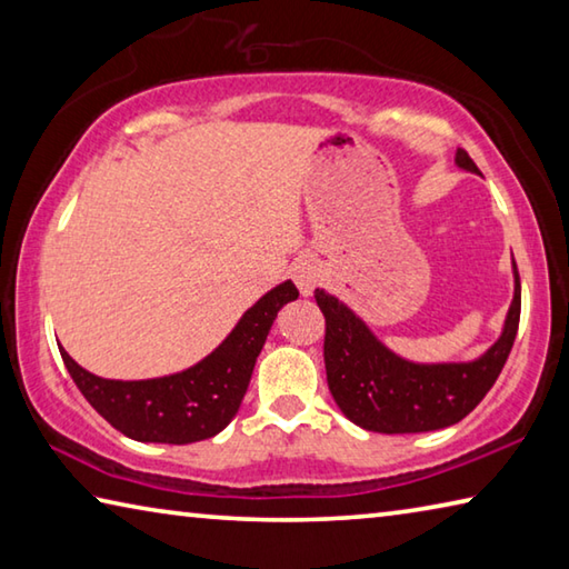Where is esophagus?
I'll use <instances>...</instances> for the list:
<instances>
[{"label":"esophagus","instance_id":"1","mask_svg":"<svg viewBox=\"0 0 569 569\" xmlns=\"http://www.w3.org/2000/svg\"><path fill=\"white\" fill-rule=\"evenodd\" d=\"M291 276H293V283L298 286V291H301L303 298L313 296L316 286H319V281H321L319 266H316L311 258H298L291 268Z\"/></svg>","mask_w":569,"mask_h":569}]
</instances>
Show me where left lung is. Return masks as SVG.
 I'll return each instance as SVG.
<instances>
[{"label": "left lung", "mask_w": 569, "mask_h": 569, "mask_svg": "<svg viewBox=\"0 0 569 569\" xmlns=\"http://www.w3.org/2000/svg\"><path fill=\"white\" fill-rule=\"evenodd\" d=\"M455 162L457 168L479 176V168L465 150H457ZM512 276L515 296L499 339L471 361L437 363L409 361L393 353L361 316L323 288H316V303L326 319V379L343 417L379 435H419L465 419L495 387L512 351L522 311L515 258Z\"/></svg>", "instance_id": "1"}]
</instances>
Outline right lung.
I'll use <instances>...</instances> for the list:
<instances>
[{"instance_id":"add662e5","label":"right lung","mask_w":569,"mask_h":569,"mask_svg":"<svg viewBox=\"0 0 569 569\" xmlns=\"http://www.w3.org/2000/svg\"><path fill=\"white\" fill-rule=\"evenodd\" d=\"M296 298L291 281L278 283L240 316L233 331L206 359L168 377L102 379L84 371L64 349L60 353L82 397L124 437L156 445H192L216 437L233 421L278 311Z\"/></svg>"}]
</instances>
